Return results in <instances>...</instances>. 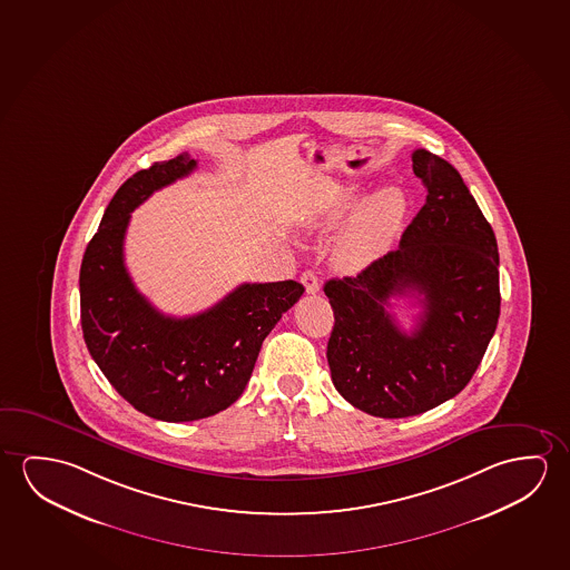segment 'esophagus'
<instances>
[{
  "instance_id": "1",
  "label": "esophagus",
  "mask_w": 570,
  "mask_h": 570,
  "mask_svg": "<svg viewBox=\"0 0 570 570\" xmlns=\"http://www.w3.org/2000/svg\"><path fill=\"white\" fill-rule=\"evenodd\" d=\"M299 281L304 284V288H306L307 294H317V292H320V281H317V276L314 272H302Z\"/></svg>"
}]
</instances>
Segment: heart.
I'll use <instances>...</instances> for the list:
<instances>
[{"instance_id":"b5f03b06","label":"heart","mask_w":570,"mask_h":570,"mask_svg":"<svg viewBox=\"0 0 570 570\" xmlns=\"http://www.w3.org/2000/svg\"><path fill=\"white\" fill-rule=\"evenodd\" d=\"M360 202V189L355 185L337 187L330 207L325 209L320 227L333 228ZM406 213L403 193L385 187L361 203L350 223L343 228L335 245V263L345 271H360L373 263L391 243L396 228L401 227Z\"/></svg>"}]
</instances>
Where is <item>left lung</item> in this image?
Wrapping results in <instances>:
<instances>
[{
    "instance_id": "left-lung-1",
    "label": "left lung",
    "mask_w": 570,
    "mask_h": 570,
    "mask_svg": "<svg viewBox=\"0 0 570 570\" xmlns=\"http://www.w3.org/2000/svg\"><path fill=\"white\" fill-rule=\"evenodd\" d=\"M426 203L396 250L357 276L325 282L333 307L327 363L337 393L355 409L404 419L460 393L482 363L500 317V253L493 228L446 159L412 151ZM423 306L404 334L390 299Z\"/></svg>"
}]
</instances>
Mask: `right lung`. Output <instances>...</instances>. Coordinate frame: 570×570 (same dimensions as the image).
<instances>
[{"label":"right lung","instance_id":"add662e5","mask_svg":"<svg viewBox=\"0 0 570 570\" xmlns=\"http://www.w3.org/2000/svg\"><path fill=\"white\" fill-rule=\"evenodd\" d=\"M197 161L181 154L141 169L116 191L80 264V324L92 360L151 419L189 422L225 411L253 375L264 337L304 294L299 282L240 284L197 316H164L124 264L130 213Z\"/></svg>","mask_w":570,"mask_h":570}]
</instances>
